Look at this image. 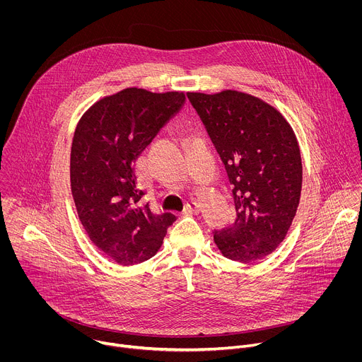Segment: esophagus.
I'll use <instances>...</instances> for the list:
<instances>
[{"instance_id": "34e87169", "label": "esophagus", "mask_w": 362, "mask_h": 362, "mask_svg": "<svg viewBox=\"0 0 362 362\" xmlns=\"http://www.w3.org/2000/svg\"><path fill=\"white\" fill-rule=\"evenodd\" d=\"M200 212V204L197 202H187L185 206V214L189 215H197Z\"/></svg>"}]
</instances>
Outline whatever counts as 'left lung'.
Here are the masks:
<instances>
[{
    "label": "left lung",
    "mask_w": 362,
    "mask_h": 362,
    "mask_svg": "<svg viewBox=\"0 0 362 362\" xmlns=\"http://www.w3.org/2000/svg\"><path fill=\"white\" fill-rule=\"evenodd\" d=\"M225 165L236 209L229 228L215 230L223 256L249 264L285 239L302 189V160L286 119L264 100L236 90L187 93Z\"/></svg>",
    "instance_id": "8db88e82"
}]
</instances>
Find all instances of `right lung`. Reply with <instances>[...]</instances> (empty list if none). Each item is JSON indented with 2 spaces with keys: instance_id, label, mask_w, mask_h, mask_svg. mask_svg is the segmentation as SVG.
<instances>
[{
  "instance_id": "obj_1",
  "label": "right lung",
  "mask_w": 362,
  "mask_h": 362,
  "mask_svg": "<svg viewBox=\"0 0 362 362\" xmlns=\"http://www.w3.org/2000/svg\"><path fill=\"white\" fill-rule=\"evenodd\" d=\"M183 91L129 87L103 97L81 116L70 158L71 193L90 240L119 265L150 259L163 243L172 214L154 215L137 187L136 159L182 109Z\"/></svg>"
}]
</instances>
